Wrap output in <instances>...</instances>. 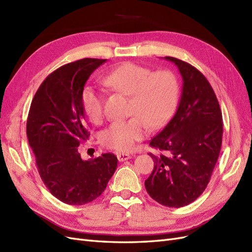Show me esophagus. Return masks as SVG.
Segmentation results:
<instances>
[{
	"label": "esophagus",
	"instance_id": "obj_1",
	"mask_svg": "<svg viewBox=\"0 0 252 252\" xmlns=\"http://www.w3.org/2000/svg\"><path fill=\"white\" fill-rule=\"evenodd\" d=\"M117 157H118V159L120 162H124V161H127V159H129V158H131V156L128 154H117Z\"/></svg>",
	"mask_w": 252,
	"mask_h": 252
}]
</instances>
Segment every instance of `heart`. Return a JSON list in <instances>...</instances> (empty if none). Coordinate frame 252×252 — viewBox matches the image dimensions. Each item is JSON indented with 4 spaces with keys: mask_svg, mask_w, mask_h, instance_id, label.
Returning a JSON list of instances; mask_svg holds the SVG:
<instances>
[{
    "mask_svg": "<svg viewBox=\"0 0 252 252\" xmlns=\"http://www.w3.org/2000/svg\"><path fill=\"white\" fill-rule=\"evenodd\" d=\"M106 86L131 95L130 113L127 120L114 121L101 133V143L118 151L131 150L143 140L150 128L165 125L173 114L179 98V82L169 70L152 72L149 68L127 62L103 75ZM82 106L94 124L105 117V91L88 84L82 91Z\"/></svg>",
    "mask_w": 252,
    "mask_h": 252,
    "instance_id": "heart-1",
    "label": "heart"
}]
</instances>
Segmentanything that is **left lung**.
Wrapping results in <instances>:
<instances>
[{
    "instance_id": "8db88e82",
    "label": "left lung",
    "mask_w": 252,
    "mask_h": 252,
    "mask_svg": "<svg viewBox=\"0 0 252 252\" xmlns=\"http://www.w3.org/2000/svg\"><path fill=\"white\" fill-rule=\"evenodd\" d=\"M183 79L177 112L150 146L154 170L145 181L149 195L166 207L180 208L195 201L207 187L222 146L223 121L218 98L203 73L184 61L165 57Z\"/></svg>"
}]
</instances>
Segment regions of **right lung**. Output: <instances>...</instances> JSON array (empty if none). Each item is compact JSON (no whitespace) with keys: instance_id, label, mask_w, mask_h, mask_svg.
<instances>
[{"instance_id":"1","label":"right lung","mask_w":252,"mask_h":252,"mask_svg":"<svg viewBox=\"0 0 252 252\" xmlns=\"http://www.w3.org/2000/svg\"><path fill=\"white\" fill-rule=\"evenodd\" d=\"M106 61L82 59L58 68L41 84L30 105L26 132L37 170L51 194L65 204L95 200L118 166L113 154L84 161L78 150L89 136L82 91Z\"/></svg>"}]
</instances>
